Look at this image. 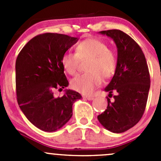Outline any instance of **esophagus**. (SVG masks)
Masks as SVG:
<instances>
[{
	"label": "esophagus",
	"mask_w": 161,
	"mask_h": 161,
	"mask_svg": "<svg viewBox=\"0 0 161 161\" xmlns=\"http://www.w3.org/2000/svg\"><path fill=\"white\" fill-rule=\"evenodd\" d=\"M84 98L87 99L88 100H92L94 99L93 97H92V96H84Z\"/></svg>",
	"instance_id": "esophagus-1"
}]
</instances>
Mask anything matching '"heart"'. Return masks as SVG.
Masks as SVG:
<instances>
[{
    "label": "heart",
    "mask_w": 161,
    "mask_h": 161,
    "mask_svg": "<svg viewBox=\"0 0 161 161\" xmlns=\"http://www.w3.org/2000/svg\"><path fill=\"white\" fill-rule=\"evenodd\" d=\"M89 59L86 70L89 72L78 75L71 81V87L83 94H90L102 83L103 76L110 78L117 68V57L108 49L104 42L94 38L79 42L75 53L67 52L61 58V65L66 72L73 75L78 69L79 61Z\"/></svg>",
    "instance_id": "b5f03b06"
}]
</instances>
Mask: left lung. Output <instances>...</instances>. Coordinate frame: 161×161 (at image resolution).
I'll return each instance as SVG.
<instances>
[{
	"label": "left lung",
	"instance_id": "left-lung-1",
	"mask_svg": "<svg viewBox=\"0 0 161 161\" xmlns=\"http://www.w3.org/2000/svg\"><path fill=\"white\" fill-rule=\"evenodd\" d=\"M114 41L118 60L114 75L104 90L108 108L98 115L99 121L106 129L121 133L136 125L142 117L147 106L150 87V77L145 55L138 43L128 34L118 30L101 31Z\"/></svg>",
	"mask_w": 161,
	"mask_h": 161
}]
</instances>
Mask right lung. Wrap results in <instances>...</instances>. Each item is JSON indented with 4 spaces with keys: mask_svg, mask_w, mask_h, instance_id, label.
I'll return each instance as SVG.
<instances>
[{
    "mask_svg": "<svg viewBox=\"0 0 161 161\" xmlns=\"http://www.w3.org/2000/svg\"><path fill=\"white\" fill-rule=\"evenodd\" d=\"M79 39L59 33L40 34L31 39L15 62L16 94L19 106L27 119L40 130L55 131L72 116V105L82 98L79 92L65 90L55 97L54 89L69 86L61 58Z\"/></svg>",
    "mask_w": 161,
    "mask_h": 161,
    "instance_id": "1",
    "label": "right lung"
}]
</instances>
